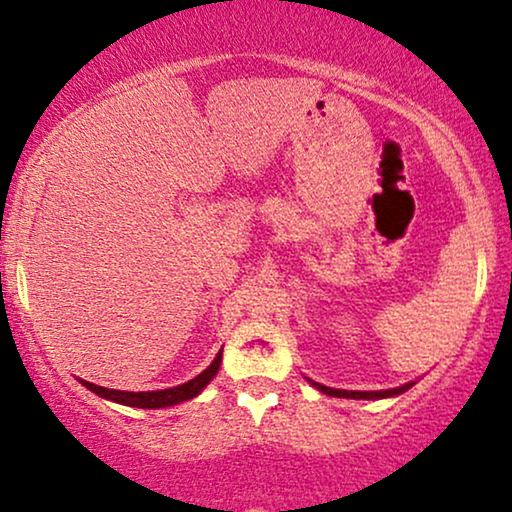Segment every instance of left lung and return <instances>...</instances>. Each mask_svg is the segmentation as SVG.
<instances>
[{
	"instance_id": "left-lung-1",
	"label": "left lung",
	"mask_w": 512,
	"mask_h": 512,
	"mask_svg": "<svg viewBox=\"0 0 512 512\" xmlns=\"http://www.w3.org/2000/svg\"><path fill=\"white\" fill-rule=\"evenodd\" d=\"M316 390L328 394V397H342V399H387V397H397V394L406 392L409 387H413V383H406L401 387H392V390H378V392H357V390H333V387H326L321 383H314V380H309Z\"/></svg>"
}]
</instances>
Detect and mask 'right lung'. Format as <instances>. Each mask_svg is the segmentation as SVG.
<instances>
[{
	"instance_id": "right-lung-1",
	"label": "right lung",
	"mask_w": 512,
	"mask_h": 512,
	"mask_svg": "<svg viewBox=\"0 0 512 512\" xmlns=\"http://www.w3.org/2000/svg\"><path fill=\"white\" fill-rule=\"evenodd\" d=\"M219 366H222V349H219V354L215 357V361H212V364L205 368L203 373L196 375V378H193V380H189V383L170 387V390H155V392L108 390V387L87 383V380H80V383L87 387V390H92L94 394H99V397L108 399V401H115V404L134 406V409H165V406H174V404H181V401H186V399L198 397V394L203 392V387L208 385L212 378H215L217 371H219Z\"/></svg>"
}]
</instances>
